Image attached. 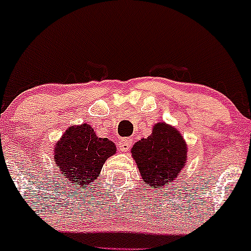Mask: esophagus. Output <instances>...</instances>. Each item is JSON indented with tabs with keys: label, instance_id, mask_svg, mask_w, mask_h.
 <instances>
[{
	"label": "esophagus",
	"instance_id": "obj_1",
	"mask_svg": "<svg viewBox=\"0 0 251 251\" xmlns=\"http://www.w3.org/2000/svg\"><path fill=\"white\" fill-rule=\"evenodd\" d=\"M131 144H133V140H131V139L125 138L120 141V144H118V149H120L122 152H126L129 151V149H130Z\"/></svg>",
	"mask_w": 251,
	"mask_h": 251
}]
</instances>
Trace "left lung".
<instances>
[{
    "mask_svg": "<svg viewBox=\"0 0 251 251\" xmlns=\"http://www.w3.org/2000/svg\"><path fill=\"white\" fill-rule=\"evenodd\" d=\"M131 156L143 181L157 190L167 183L173 185L182 172L187 162V144L175 126L158 122L151 135L133 145Z\"/></svg>",
    "mask_w": 251,
    "mask_h": 251,
    "instance_id": "obj_1",
    "label": "left lung"
}]
</instances>
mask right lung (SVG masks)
<instances>
[{
    "instance_id": "1",
    "label": "right lung",
    "mask_w": 251,
    "mask_h": 251,
    "mask_svg": "<svg viewBox=\"0 0 251 251\" xmlns=\"http://www.w3.org/2000/svg\"><path fill=\"white\" fill-rule=\"evenodd\" d=\"M115 153V143L98 138L90 125L83 123L66 129L55 144L53 161L71 185L89 186L99 177L106 159Z\"/></svg>"
}]
</instances>
